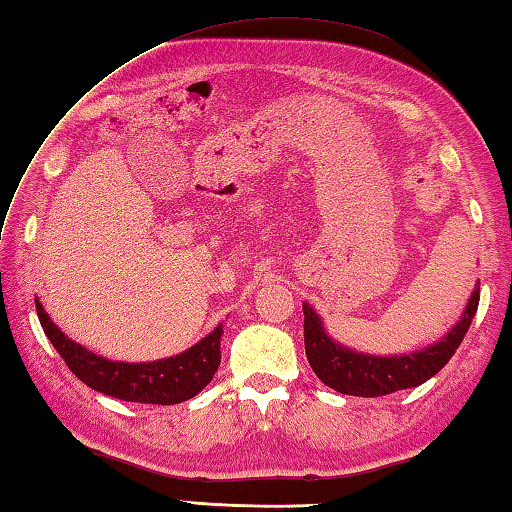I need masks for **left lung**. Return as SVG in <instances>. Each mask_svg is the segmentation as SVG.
I'll return each mask as SVG.
<instances>
[{"label":"left lung","mask_w":512,"mask_h":512,"mask_svg":"<svg viewBox=\"0 0 512 512\" xmlns=\"http://www.w3.org/2000/svg\"><path fill=\"white\" fill-rule=\"evenodd\" d=\"M477 303H480V281H477L460 321L444 339L420 352L400 356H372L332 341L319 314L310 308V303H303V341H306L308 363L325 385L347 396L376 398L400 389L418 387L451 361L464 334L471 328Z\"/></svg>","instance_id":"8db88e82"}]
</instances>
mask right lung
<instances>
[{
  "instance_id": "right-lung-1",
  "label": "right lung",
  "mask_w": 512,
  "mask_h": 512,
  "mask_svg": "<svg viewBox=\"0 0 512 512\" xmlns=\"http://www.w3.org/2000/svg\"><path fill=\"white\" fill-rule=\"evenodd\" d=\"M35 306L43 332L54 350L61 354L65 365L70 367V372L94 391L118 400L145 402V405H178V402L200 394L211 383L222 361V325H217L200 343L178 356L154 363H121L74 343L50 321L39 299H35Z\"/></svg>"
}]
</instances>
